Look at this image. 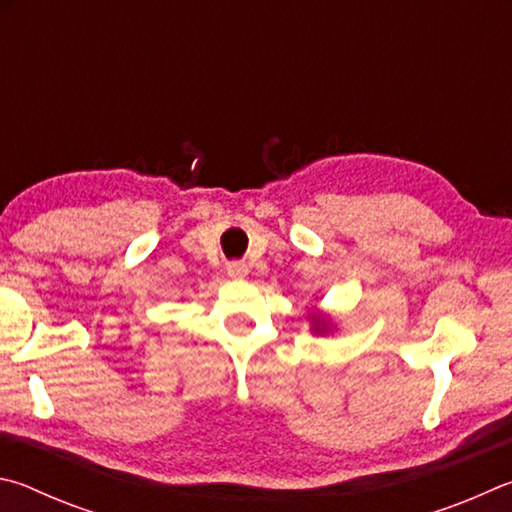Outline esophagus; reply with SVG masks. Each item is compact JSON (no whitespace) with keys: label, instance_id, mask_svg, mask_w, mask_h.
Listing matches in <instances>:
<instances>
[{"label":"esophagus","instance_id":"1","mask_svg":"<svg viewBox=\"0 0 512 512\" xmlns=\"http://www.w3.org/2000/svg\"><path fill=\"white\" fill-rule=\"evenodd\" d=\"M247 272H249V267L240 261H233L227 265V274L231 276V279H245Z\"/></svg>","mask_w":512,"mask_h":512}]
</instances>
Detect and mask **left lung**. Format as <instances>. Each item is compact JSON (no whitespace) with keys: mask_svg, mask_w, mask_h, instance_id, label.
<instances>
[{"mask_svg":"<svg viewBox=\"0 0 512 512\" xmlns=\"http://www.w3.org/2000/svg\"><path fill=\"white\" fill-rule=\"evenodd\" d=\"M312 330H315L317 335H324V333H328V321H326V317H321V315H312Z\"/></svg>","mask_w":512,"mask_h":512,"instance_id":"left-lung-1","label":"left lung"}]
</instances>
